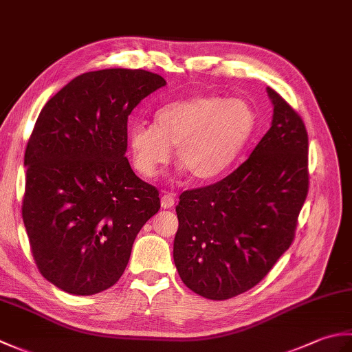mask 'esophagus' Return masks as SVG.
<instances>
[{"label":"esophagus","instance_id":"esophagus-1","mask_svg":"<svg viewBox=\"0 0 352 352\" xmlns=\"http://www.w3.org/2000/svg\"><path fill=\"white\" fill-rule=\"evenodd\" d=\"M160 204L163 208H170L172 206L175 204V198L172 193H163L162 198H160Z\"/></svg>","mask_w":352,"mask_h":352}]
</instances>
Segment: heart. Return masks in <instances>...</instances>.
Returning <instances> with one entry per match:
<instances>
[{
	"mask_svg": "<svg viewBox=\"0 0 352 352\" xmlns=\"http://www.w3.org/2000/svg\"><path fill=\"white\" fill-rule=\"evenodd\" d=\"M252 126L248 104L199 95L166 104L155 113V125L134 124L129 146L144 178L159 175L170 160V146H177L178 163L197 180H208L234 159Z\"/></svg>",
	"mask_w": 352,
	"mask_h": 352,
	"instance_id": "1",
	"label": "heart"
}]
</instances>
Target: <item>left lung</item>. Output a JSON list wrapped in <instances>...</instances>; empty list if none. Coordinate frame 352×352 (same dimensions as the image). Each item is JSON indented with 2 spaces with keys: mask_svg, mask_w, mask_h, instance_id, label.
<instances>
[{
  "mask_svg": "<svg viewBox=\"0 0 352 352\" xmlns=\"http://www.w3.org/2000/svg\"><path fill=\"white\" fill-rule=\"evenodd\" d=\"M272 125L226 178L184 190L177 206L174 261L183 283L207 300L243 294L294 242L309 192V136L298 111L267 87Z\"/></svg>",
  "mask_w": 352,
  "mask_h": 352,
  "instance_id": "1",
  "label": "left lung"
}]
</instances>
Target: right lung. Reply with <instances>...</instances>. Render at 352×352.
<instances>
[{
  "label": "right lung",
  "instance_id": "1",
  "mask_svg": "<svg viewBox=\"0 0 352 352\" xmlns=\"http://www.w3.org/2000/svg\"><path fill=\"white\" fill-rule=\"evenodd\" d=\"M166 85L144 69L81 74L37 116L25 148L22 219L39 272L72 295L121 278L159 190L134 174L126 151L133 109Z\"/></svg>",
  "mask_w": 352,
  "mask_h": 352
}]
</instances>
